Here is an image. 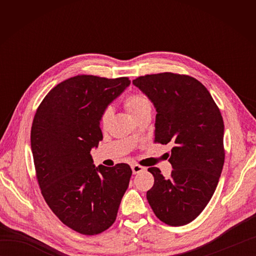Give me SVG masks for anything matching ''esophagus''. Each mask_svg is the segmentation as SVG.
<instances>
[{
  "label": "esophagus",
  "instance_id": "obj_1",
  "mask_svg": "<svg viewBox=\"0 0 256 256\" xmlns=\"http://www.w3.org/2000/svg\"><path fill=\"white\" fill-rule=\"evenodd\" d=\"M144 170H145V167H142V166H140L138 164L132 165V172H133L134 175H136V174H138L140 172H144Z\"/></svg>",
  "mask_w": 256,
  "mask_h": 256
}]
</instances>
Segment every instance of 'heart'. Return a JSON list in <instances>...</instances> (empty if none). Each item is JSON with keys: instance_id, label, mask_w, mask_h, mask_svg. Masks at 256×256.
<instances>
[{"instance_id": "b5f03b06", "label": "heart", "mask_w": 256, "mask_h": 256, "mask_svg": "<svg viewBox=\"0 0 256 256\" xmlns=\"http://www.w3.org/2000/svg\"><path fill=\"white\" fill-rule=\"evenodd\" d=\"M124 106L135 120L142 116V114H144L145 112L152 111L150 101L148 98L143 94H133L131 96H128L124 101ZM111 116H112V111L110 108H106V110L103 111L100 118V124L103 128H106L108 126V124L111 120Z\"/></svg>"}]
</instances>
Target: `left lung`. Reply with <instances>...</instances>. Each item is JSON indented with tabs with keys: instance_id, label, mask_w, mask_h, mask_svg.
<instances>
[{
	"instance_id": "left-lung-1",
	"label": "left lung",
	"mask_w": 256,
	"mask_h": 256,
	"mask_svg": "<svg viewBox=\"0 0 256 256\" xmlns=\"http://www.w3.org/2000/svg\"><path fill=\"white\" fill-rule=\"evenodd\" d=\"M133 84L156 108L155 142L172 143L170 177L148 168L154 186L146 198L154 214L168 226H184L208 204L224 164V124L206 86L189 76L146 74Z\"/></svg>"
}]
</instances>
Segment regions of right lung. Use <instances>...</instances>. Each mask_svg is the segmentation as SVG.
<instances>
[{"label": "right lung", "instance_id": "1", "mask_svg": "<svg viewBox=\"0 0 256 256\" xmlns=\"http://www.w3.org/2000/svg\"><path fill=\"white\" fill-rule=\"evenodd\" d=\"M130 84L125 77L76 76L48 92L32 121L30 146L42 197L81 234L108 229L128 187L131 167H96L90 150L103 138L101 114Z\"/></svg>", "mask_w": 256, "mask_h": 256}]
</instances>
